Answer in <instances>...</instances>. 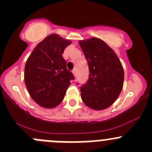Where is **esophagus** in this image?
<instances>
[{
  "label": "esophagus",
  "instance_id": "esophagus-1",
  "mask_svg": "<svg viewBox=\"0 0 152 152\" xmlns=\"http://www.w3.org/2000/svg\"><path fill=\"white\" fill-rule=\"evenodd\" d=\"M73 75H74V76L75 77H76V69H73Z\"/></svg>",
  "mask_w": 152,
  "mask_h": 152
}]
</instances>
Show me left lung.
<instances>
[{"label":"left lung","instance_id":"1","mask_svg":"<svg viewBox=\"0 0 152 152\" xmlns=\"http://www.w3.org/2000/svg\"><path fill=\"white\" fill-rule=\"evenodd\" d=\"M79 43L89 68L87 83L80 87L82 100L91 109L104 110L114 103L122 90V65L114 51L98 38Z\"/></svg>","mask_w":152,"mask_h":152}]
</instances>
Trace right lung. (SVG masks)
I'll return each mask as SVG.
<instances>
[{"instance_id":"right-lung-1","label":"right lung","mask_w":152,"mask_h":152,"mask_svg":"<svg viewBox=\"0 0 152 152\" xmlns=\"http://www.w3.org/2000/svg\"><path fill=\"white\" fill-rule=\"evenodd\" d=\"M71 41L51 34L37 44L28 58L25 82L30 95L44 108H54L64 100L70 81L75 79L66 68L62 54Z\"/></svg>"}]
</instances>
